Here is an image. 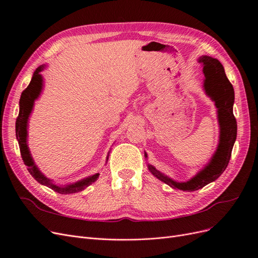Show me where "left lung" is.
<instances>
[{"label": "left lung", "instance_id": "1", "mask_svg": "<svg viewBox=\"0 0 258 258\" xmlns=\"http://www.w3.org/2000/svg\"><path fill=\"white\" fill-rule=\"evenodd\" d=\"M199 62L203 64L204 90L214 102L218 108V122L220 125V137L219 145L211 161L199 171L191 179L184 183H178L172 178L161 173L155 167L148 164L150 172L174 189L184 191H195L201 189L207 184L214 182L220 176L226 169L231 159L232 150L237 137V122L233 113V105L235 100L234 88L227 80L223 66L221 62L211 56H201ZM145 157L148 155L145 153Z\"/></svg>", "mask_w": 258, "mask_h": 258}]
</instances>
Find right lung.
<instances>
[{
	"label": "right lung",
	"instance_id": "1",
	"mask_svg": "<svg viewBox=\"0 0 258 258\" xmlns=\"http://www.w3.org/2000/svg\"><path fill=\"white\" fill-rule=\"evenodd\" d=\"M44 69V66L38 67L36 71L33 74L32 81L30 85L27 86V88L23 90L20 102H19V105H20V109H19V116L16 121V136L17 140L19 142V147H20V152H21V156L24 161V165L27 166L28 172L32 174V176L37 180L38 183L44 185L46 187L51 188L54 191L61 194V195H70V194H75V192H80L85 188H87L89 185L94 183L95 180L98 179L100 173H95L91 176H88L87 178H84L82 180H79V182L70 184V185H66V186H57L55 185L51 179L45 177L41 171L37 168L35 165L33 157L31 155V152L28 150L27 146V121L28 117L33 110V106L35 100L38 99V97L40 95V92L42 90V86H43V79L40 74V72ZM108 159V156H107Z\"/></svg>",
	"mask_w": 258,
	"mask_h": 258
}]
</instances>
